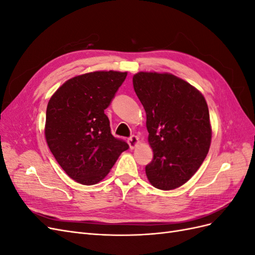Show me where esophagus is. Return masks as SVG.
<instances>
[{"mask_svg": "<svg viewBox=\"0 0 255 255\" xmlns=\"http://www.w3.org/2000/svg\"><path fill=\"white\" fill-rule=\"evenodd\" d=\"M128 143L130 149H134L135 146H136L138 143H139V138H138V137L135 136V135L130 136V137L128 138Z\"/></svg>", "mask_w": 255, "mask_h": 255, "instance_id": "esophagus-1", "label": "esophagus"}]
</instances>
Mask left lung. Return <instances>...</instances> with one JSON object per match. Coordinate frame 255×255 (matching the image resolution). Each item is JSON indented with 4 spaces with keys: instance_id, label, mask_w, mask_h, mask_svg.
<instances>
[{
    "instance_id": "8db88e82",
    "label": "left lung",
    "mask_w": 255,
    "mask_h": 255,
    "mask_svg": "<svg viewBox=\"0 0 255 255\" xmlns=\"http://www.w3.org/2000/svg\"><path fill=\"white\" fill-rule=\"evenodd\" d=\"M133 86L145 111L153 150L146 177L157 189H175L197 172L210 150L207 103L197 88L171 73L138 72Z\"/></svg>"
}]
</instances>
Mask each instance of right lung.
I'll list each match as a JSON object with an SVG mask.
<instances>
[{"label":"right lung","mask_w":255,"mask_h":255,"mask_svg":"<svg viewBox=\"0 0 255 255\" xmlns=\"http://www.w3.org/2000/svg\"><path fill=\"white\" fill-rule=\"evenodd\" d=\"M128 72L95 71L66 81L47 107L44 136L64 171L83 185H95L109 174L128 144L111 133L104 110Z\"/></svg>","instance_id":"obj_1"}]
</instances>
